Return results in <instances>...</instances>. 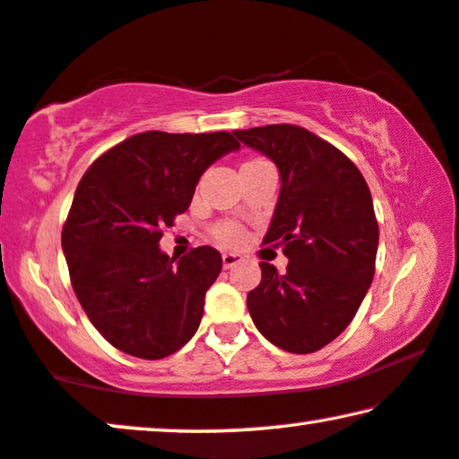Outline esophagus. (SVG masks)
<instances>
[{
	"instance_id": "34e87169",
	"label": "esophagus",
	"mask_w": 459,
	"mask_h": 459,
	"mask_svg": "<svg viewBox=\"0 0 459 459\" xmlns=\"http://www.w3.org/2000/svg\"><path fill=\"white\" fill-rule=\"evenodd\" d=\"M241 262H243V255H238V253H222V265L227 270H230L232 265H237Z\"/></svg>"
}]
</instances>
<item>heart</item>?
Listing matches in <instances>:
<instances>
[{
    "instance_id": "obj_1",
    "label": "heart",
    "mask_w": 459,
    "mask_h": 459,
    "mask_svg": "<svg viewBox=\"0 0 459 459\" xmlns=\"http://www.w3.org/2000/svg\"><path fill=\"white\" fill-rule=\"evenodd\" d=\"M253 162H262V159H251L245 164H253ZM243 164V167H245ZM212 237L216 238V243L227 245V247H232V245H238L243 238V229L235 222H221L212 229Z\"/></svg>"
}]
</instances>
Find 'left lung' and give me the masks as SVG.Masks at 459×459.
<instances>
[{
    "instance_id": "left-lung-1",
    "label": "left lung",
    "mask_w": 459,
    "mask_h": 459,
    "mask_svg": "<svg viewBox=\"0 0 459 459\" xmlns=\"http://www.w3.org/2000/svg\"><path fill=\"white\" fill-rule=\"evenodd\" d=\"M245 146L273 160L280 195L264 245L282 247L286 272L259 264L247 295L253 324L286 352L309 354L336 340L373 282L379 245L371 191L344 152L309 129H238Z\"/></svg>"
}]
</instances>
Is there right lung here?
<instances>
[{
  "label": "right lung",
  "mask_w": 459,
  "mask_h": 459,
  "mask_svg": "<svg viewBox=\"0 0 459 459\" xmlns=\"http://www.w3.org/2000/svg\"><path fill=\"white\" fill-rule=\"evenodd\" d=\"M237 148L229 132H143L82 177L61 247L82 309L117 351L156 360L194 338L222 257L197 247L175 264L159 241L189 208L204 170Z\"/></svg>",
  "instance_id": "1"
}]
</instances>
